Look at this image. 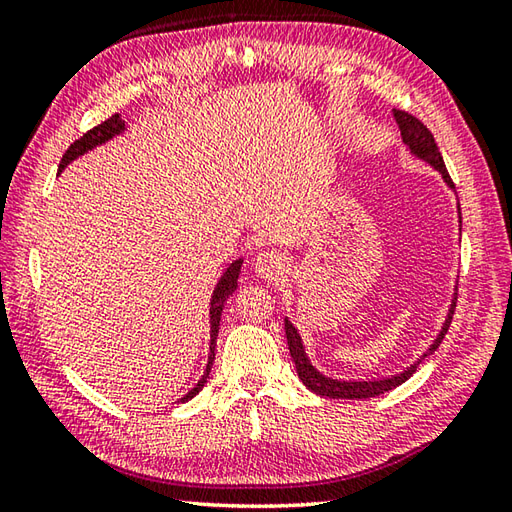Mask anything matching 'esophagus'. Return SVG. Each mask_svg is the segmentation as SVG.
Wrapping results in <instances>:
<instances>
[{
    "label": "esophagus",
    "instance_id": "esophagus-1",
    "mask_svg": "<svg viewBox=\"0 0 512 512\" xmlns=\"http://www.w3.org/2000/svg\"><path fill=\"white\" fill-rule=\"evenodd\" d=\"M255 270L257 275H262L264 279H277L284 273V257H281L277 250H264V253H259L255 259Z\"/></svg>",
    "mask_w": 512,
    "mask_h": 512
}]
</instances>
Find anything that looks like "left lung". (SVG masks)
<instances>
[{
    "label": "left lung",
    "instance_id": "1",
    "mask_svg": "<svg viewBox=\"0 0 512 512\" xmlns=\"http://www.w3.org/2000/svg\"><path fill=\"white\" fill-rule=\"evenodd\" d=\"M394 116H396V123L400 127V134H402V140H405V145L413 151V154L420 156L422 160L431 162V165L442 173L444 182H447L451 189H455V184H453L449 171H447V165H444L442 154H440V149L436 145V138H433V134L429 132V127L424 125L422 121H418L416 116H411L409 112L394 110ZM453 312H455V306H451L449 319H447V323H444L442 332L438 334L436 343L429 347V352L424 354L422 358H427L429 354H433V352L438 350V345L444 339V334L449 332ZM286 339H288V350H290L292 361H295V367H297V374L301 378V383L306 385L310 391H314V394L328 396V398L363 400V398L380 396V394H385V391H391L394 387L405 383V380L411 378V374L416 372V367L422 363V358H420V361L413 363L407 369V372H402L398 376H391V378H385V380H361V383H354V380H332V378H325L323 374H319L317 369L310 365V361L306 358V352H303V345H301L299 334H297L295 328H292V323L288 319H286Z\"/></svg>",
    "mask_w": 512,
    "mask_h": 512
}]
</instances>
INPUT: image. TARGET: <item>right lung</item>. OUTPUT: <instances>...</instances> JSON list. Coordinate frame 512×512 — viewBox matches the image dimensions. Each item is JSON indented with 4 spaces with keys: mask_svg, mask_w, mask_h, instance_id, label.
I'll list each match as a JSON object with an SVG mask.
<instances>
[{
    "mask_svg": "<svg viewBox=\"0 0 512 512\" xmlns=\"http://www.w3.org/2000/svg\"><path fill=\"white\" fill-rule=\"evenodd\" d=\"M125 129V121H121V116L114 114L107 118V121H103L101 125L92 127L90 132H85L79 140H74V143L68 147V151H65L63 158H61V165H59V171L65 169V165L68 162H72L74 158L83 156L85 151L94 149L96 145H103L110 140L112 136L121 134ZM239 268H242V259H237V262L231 264V268H226L224 277L220 279V284H217V288L213 290V299H211V354H209V363H206V372L204 376L198 380V385H195L187 396H182L180 402H187L189 398H193L198 391L204 387L206 378H209L211 374V365H213V358H215V341H217V330H220V317H222V308H224V301L233 295V290L237 288V277H239Z\"/></svg>",
    "mask_w": 512,
    "mask_h": 512,
    "instance_id": "right-lung-1",
    "label": "right lung"
}]
</instances>
